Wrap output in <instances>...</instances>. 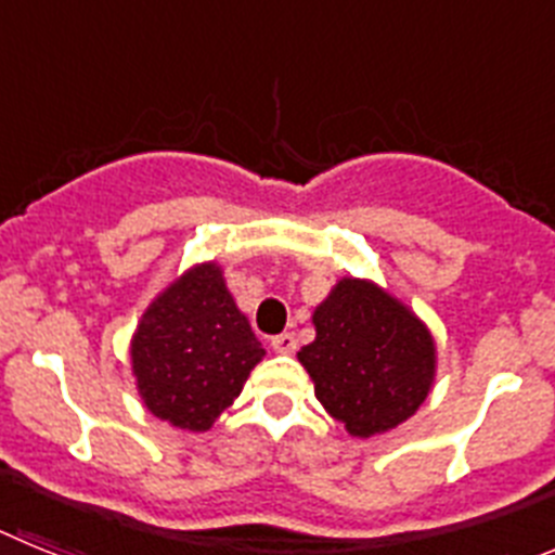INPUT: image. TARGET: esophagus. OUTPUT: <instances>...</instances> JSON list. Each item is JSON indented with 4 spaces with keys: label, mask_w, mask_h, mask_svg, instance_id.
Returning a JSON list of instances; mask_svg holds the SVG:
<instances>
[{
    "label": "esophagus",
    "mask_w": 555,
    "mask_h": 555,
    "mask_svg": "<svg viewBox=\"0 0 555 555\" xmlns=\"http://www.w3.org/2000/svg\"><path fill=\"white\" fill-rule=\"evenodd\" d=\"M272 350L281 352V356H292V352L297 350V338H294V333H281V336H274Z\"/></svg>",
    "instance_id": "esophagus-1"
}]
</instances>
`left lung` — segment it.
Here are the masks:
<instances>
[{"label": "left lung", "instance_id": "1", "mask_svg": "<svg viewBox=\"0 0 555 555\" xmlns=\"http://www.w3.org/2000/svg\"><path fill=\"white\" fill-rule=\"evenodd\" d=\"M297 352L317 400L356 439L403 425L436 384V338L411 306L366 278H341L313 308Z\"/></svg>", "mask_w": 555, "mask_h": 555}]
</instances>
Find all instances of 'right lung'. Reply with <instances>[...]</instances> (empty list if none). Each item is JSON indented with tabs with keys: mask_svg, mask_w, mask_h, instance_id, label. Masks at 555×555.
Returning <instances> with one entry per match:
<instances>
[{
	"mask_svg": "<svg viewBox=\"0 0 555 555\" xmlns=\"http://www.w3.org/2000/svg\"><path fill=\"white\" fill-rule=\"evenodd\" d=\"M263 356L217 261L194 263L160 288L130 338L141 403L191 434L214 428Z\"/></svg>",
	"mask_w": 555,
	"mask_h": 555,
	"instance_id": "add662e5",
	"label": "right lung"
}]
</instances>
